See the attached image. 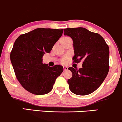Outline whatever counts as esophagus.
I'll use <instances>...</instances> for the list:
<instances>
[{
	"label": "esophagus",
	"instance_id": "esophagus-1",
	"mask_svg": "<svg viewBox=\"0 0 122 122\" xmlns=\"http://www.w3.org/2000/svg\"><path fill=\"white\" fill-rule=\"evenodd\" d=\"M63 68H64V70H65H65H67L68 68L66 66H64Z\"/></svg>",
	"mask_w": 122,
	"mask_h": 122
}]
</instances>
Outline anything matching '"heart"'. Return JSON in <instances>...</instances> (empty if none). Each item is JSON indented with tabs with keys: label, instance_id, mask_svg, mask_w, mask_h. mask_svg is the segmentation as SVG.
I'll use <instances>...</instances> for the list:
<instances>
[{
	"label": "heart",
	"instance_id": "b5f03b06",
	"mask_svg": "<svg viewBox=\"0 0 122 122\" xmlns=\"http://www.w3.org/2000/svg\"><path fill=\"white\" fill-rule=\"evenodd\" d=\"M68 38H69V37H63L62 39H61V40L66 39H68ZM67 60H68V58H66V57H65V58H64L62 60H61V62H62V64H65L66 62H67Z\"/></svg>",
	"mask_w": 122,
	"mask_h": 122
}]
</instances>
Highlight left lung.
Masks as SVG:
<instances>
[{
	"label": "left lung",
	"instance_id": "1",
	"mask_svg": "<svg viewBox=\"0 0 122 122\" xmlns=\"http://www.w3.org/2000/svg\"><path fill=\"white\" fill-rule=\"evenodd\" d=\"M65 35L73 40V62L82 60V68H68L72 77L68 80L73 93L86 96L96 91L102 83L109 72V49L104 38L97 33L84 28H66Z\"/></svg>",
	"mask_w": 122,
	"mask_h": 122
}]
</instances>
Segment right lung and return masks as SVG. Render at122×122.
<instances>
[{
  "mask_svg": "<svg viewBox=\"0 0 122 122\" xmlns=\"http://www.w3.org/2000/svg\"><path fill=\"white\" fill-rule=\"evenodd\" d=\"M64 29L37 28L21 35L15 40L10 60L17 80L28 92L36 95L49 93L63 66L43 64V56L49 53Z\"/></svg>",
  "mask_w": 122,
  "mask_h": 122,
  "instance_id": "add662e5",
  "label": "right lung"
}]
</instances>
